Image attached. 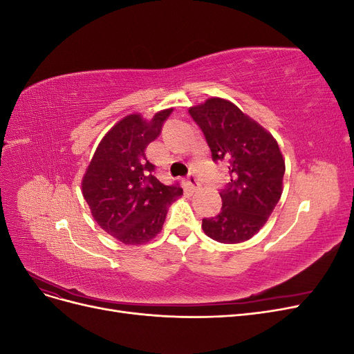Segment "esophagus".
Returning a JSON list of instances; mask_svg holds the SVG:
<instances>
[{"label": "esophagus", "instance_id": "34e87169", "mask_svg": "<svg viewBox=\"0 0 354 354\" xmlns=\"http://www.w3.org/2000/svg\"><path fill=\"white\" fill-rule=\"evenodd\" d=\"M187 183H189V186H190V189H192V190H196V189L201 186V183H199V178H198L194 173L187 176Z\"/></svg>", "mask_w": 354, "mask_h": 354}]
</instances>
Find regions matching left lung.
<instances>
[{
  "label": "left lung",
  "mask_w": 354,
  "mask_h": 354,
  "mask_svg": "<svg viewBox=\"0 0 354 354\" xmlns=\"http://www.w3.org/2000/svg\"><path fill=\"white\" fill-rule=\"evenodd\" d=\"M211 149L214 162L229 168L220 192L218 216L202 220V229L221 243L251 239L270 217L282 195L285 160L277 142L238 106L214 97L189 109Z\"/></svg>",
  "instance_id": "1"
}]
</instances>
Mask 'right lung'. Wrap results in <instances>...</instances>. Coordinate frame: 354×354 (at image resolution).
<instances>
[{
    "label": "right lung",
    "instance_id": "1",
    "mask_svg": "<svg viewBox=\"0 0 354 354\" xmlns=\"http://www.w3.org/2000/svg\"><path fill=\"white\" fill-rule=\"evenodd\" d=\"M173 109L151 121L128 115L103 137L82 178V195L94 220L125 245L153 239L162 230L168 205L183 189L165 186L153 176L146 147L162 131Z\"/></svg>",
    "mask_w": 354,
    "mask_h": 354
}]
</instances>
